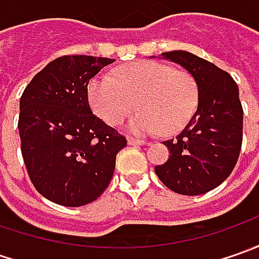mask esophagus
Masks as SVG:
<instances>
[{
    "instance_id": "1",
    "label": "esophagus",
    "mask_w": 259,
    "mask_h": 259,
    "mask_svg": "<svg viewBox=\"0 0 259 259\" xmlns=\"http://www.w3.org/2000/svg\"><path fill=\"white\" fill-rule=\"evenodd\" d=\"M128 144L130 145H144L147 144L144 140H138V138H128Z\"/></svg>"
}]
</instances>
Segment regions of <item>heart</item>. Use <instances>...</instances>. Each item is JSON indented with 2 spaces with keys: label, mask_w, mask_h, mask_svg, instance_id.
Instances as JSON below:
<instances>
[{
  "label": "heart",
  "mask_w": 259,
  "mask_h": 259,
  "mask_svg": "<svg viewBox=\"0 0 259 259\" xmlns=\"http://www.w3.org/2000/svg\"><path fill=\"white\" fill-rule=\"evenodd\" d=\"M94 111L108 125L121 124L135 109L130 130L135 134H174L193 116L199 101L196 79L158 62L121 66L115 77H95L88 88Z\"/></svg>",
  "instance_id": "obj_1"
}]
</instances>
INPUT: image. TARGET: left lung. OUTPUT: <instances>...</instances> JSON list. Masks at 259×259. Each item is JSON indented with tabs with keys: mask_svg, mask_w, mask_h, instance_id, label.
<instances>
[{
	"mask_svg": "<svg viewBox=\"0 0 259 259\" xmlns=\"http://www.w3.org/2000/svg\"><path fill=\"white\" fill-rule=\"evenodd\" d=\"M161 56L196 79L199 104L183 131L163 141L170 157L155 165V174L176 193H207L228 179L241 153L244 111L239 89L232 76L202 57L183 50Z\"/></svg>",
	"mask_w": 259,
	"mask_h": 259,
	"instance_id": "obj_1",
	"label": "left lung"
}]
</instances>
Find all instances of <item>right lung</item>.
Masks as SVG:
<instances>
[{"label": "right lung", "instance_id": "right-lung-1", "mask_svg": "<svg viewBox=\"0 0 259 259\" xmlns=\"http://www.w3.org/2000/svg\"><path fill=\"white\" fill-rule=\"evenodd\" d=\"M114 59L62 56L31 79L20 99L25 168L50 202L77 207L96 200L112 179L125 137L94 115L88 83Z\"/></svg>", "mask_w": 259, "mask_h": 259}]
</instances>
